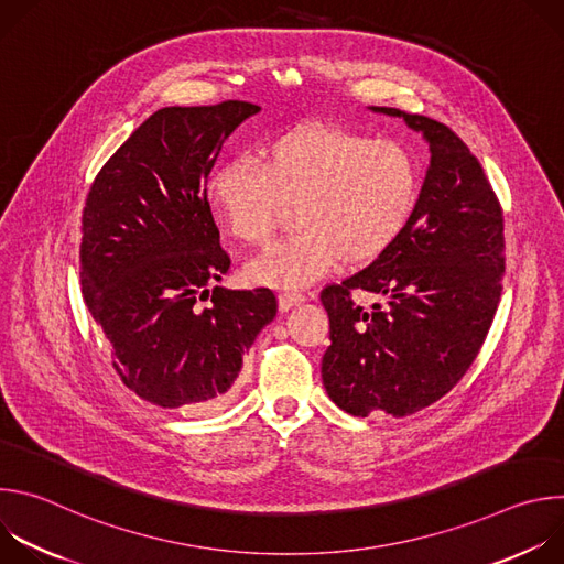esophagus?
I'll return each instance as SVG.
<instances>
[{"label": "esophagus", "mask_w": 564, "mask_h": 564, "mask_svg": "<svg viewBox=\"0 0 564 564\" xmlns=\"http://www.w3.org/2000/svg\"><path fill=\"white\" fill-rule=\"evenodd\" d=\"M301 301H305V296L303 294H296V292H283V294H279V310L281 312H288L290 307H294L296 303H301Z\"/></svg>", "instance_id": "obj_1"}]
</instances>
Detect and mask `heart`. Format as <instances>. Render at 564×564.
<instances>
[{
    "mask_svg": "<svg viewBox=\"0 0 564 564\" xmlns=\"http://www.w3.org/2000/svg\"><path fill=\"white\" fill-rule=\"evenodd\" d=\"M422 194L415 155L337 124L307 122L268 142L259 163L231 160L212 172L205 203L223 231L261 246L296 207L299 231L248 265V279L296 290L337 261L366 265L406 234Z\"/></svg>",
    "mask_w": 564,
    "mask_h": 564,
    "instance_id": "b5f03b06",
    "label": "heart"
}]
</instances>
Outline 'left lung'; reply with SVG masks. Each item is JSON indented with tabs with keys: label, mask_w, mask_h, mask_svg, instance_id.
Listing matches in <instances>:
<instances>
[{
	"label": "left lung",
	"mask_w": 564,
	"mask_h": 564,
	"mask_svg": "<svg viewBox=\"0 0 564 564\" xmlns=\"http://www.w3.org/2000/svg\"><path fill=\"white\" fill-rule=\"evenodd\" d=\"M422 133L431 165L417 212L368 268L321 292L330 346L321 361L328 397L355 415L406 417L442 399L475 361L500 303L505 220L468 147L442 122L388 107ZM370 295V308L355 297Z\"/></svg>",
	"instance_id": "8db88e82"
}]
</instances>
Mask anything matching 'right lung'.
Here are the masks:
<instances>
[{
  "label": "right lung",
  "mask_w": 564,
  "mask_h": 564,
  "mask_svg": "<svg viewBox=\"0 0 564 564\" xmlns=\"http://www.w3.org/2000/svg\"><path fill=\"white\" fill-rule=\"evenodd\" d=\"M261 107H165L96 176L79 246L89 312L122 383L160 409L194 415L234 397L243 357L276 316L268 288L227 290L229 270L205 185L223 142ZM213 296L205 308L198 300Z\"/></svg>",
  "instance_id": "1"
}]
</instances>
